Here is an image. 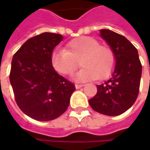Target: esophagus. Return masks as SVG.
Masks as SVG:
<instances>
[{"instance_id":"obj_1","label":"esophagus","mask_w":150,"mask_h":150,"mask_svg":"<svg viewBox=\"0 0 150 150\" xmlns=\"http://www.w3.org/2000/svg\"><path fill=\"white\" fill-rule=\"evenodd\" d=\"M84 86V84H75V88L76 89H79L81 88H82Z\"/></svg>"}]
</instances>
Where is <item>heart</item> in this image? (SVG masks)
Returning <instances> with one entry per match:
<instances>
[{"label":"heart","mask_w":150,"mask_h":150,"mask_svg":"<svg viewBox=\"0 0 150 150\" xmlns=\"http://www.w3.org/2000/svg\"><path fill=\"white\" fill-rule=\"evenodd\" d=\"M83 67L73 79L76 81H87L105 79L112 73L115 65V55L108 46L90 36H81L70 41L66 50L56 49L51 54L50 62L60 75H72L78 67V62Z\"/></svg>","instance_id":"heart-1"}]
</instances>
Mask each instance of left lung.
Returning a JSON list of instances; mask_svg holds the SVG:
<instances>
[{"label": "left lung", "instance_id": "obj_1", "mask_svg": "<svg viewBox=\"0 0 150 150\" xmlns=\"http://www.w3.org/2000/svg\"><path fill=\"white\" fill-rule=\"evenodd\" d=\"M100 36L114 51L115 66L111 77L97 85V93L88 103L103 115H119L131 108L138 96L142 64L137 49L127 38L109 29H101Z\"/></svg>", "mask_w": 150, "mask_h": 150}]
</instances>
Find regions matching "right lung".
I'll return each instance as SVG.
<instances>
[{
	"mask_svg": "<svg viewBox=\"0 0 150 150\" xmlns=\"http://www.w3.org/2000/svg\"><path fill=\"white\" fill-rule=\"evenodd\" d=\"M62 39L59 34L42 33L28 39L12 59L9 80L16 103L37 121H51L62 115L75 90L50 62L54 48Z\"/></svg>",
	"mask_w": 150,
	"mask_h": 150,
	"instance_id": "add662e5",
	"label": "right lung"
}]
</instances>
